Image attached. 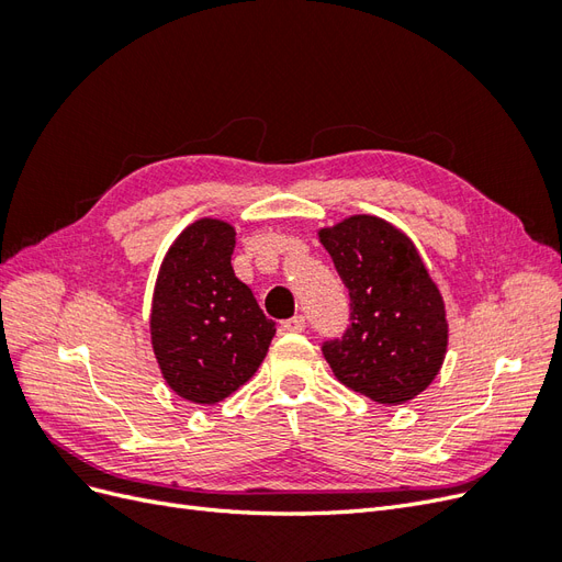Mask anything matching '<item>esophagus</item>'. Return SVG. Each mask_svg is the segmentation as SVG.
<instances>
[{
    "label": "esophagus",
    "mask_w": 562,
    "mask_h": 562,
    "mask_svg": "<svg viewBox=\"0 0 562 562\" xmlns=\"http://www.w3.org/2000/svg\"><path fill=\"white\" fill-rule=\"evenodd\" d=\"M283 330H291V333H302L304 326H307V321H304V316H293L281 323Z\"/></svg>",
    "instance_id": "1"
}]
</instances>
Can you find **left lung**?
<instances>
[{
	"mask_svg": "<svg viewBox=\"0 0 562 562\" xmlns=\"http://www.w3.org/2000/svg\"><path fill=\"white\" fill-rule=\"evenodd\" d=\"M318 239L351 300L349 328L321 347L335 378L384 405L415 398L448 349L446 304L415 244L375 215H351Z\"/></svg>",
	"mask_w": 562,
	"mask_h": 562,
	"instance_id": "8db88e82",
	"label": "left lung"
}]
</instances>
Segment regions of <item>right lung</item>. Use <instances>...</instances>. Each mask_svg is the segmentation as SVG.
<instances>
[{"label": "right lung", "mask_w": 562, "mask_h": 562, "mask_svg": "<svg viewBox=\"0 0 562 562\" xmlns=\"http://www.w3.org/2000/svg\"><path fill=\"white\" fill-rule=\"evenodd\" d=\"M236 232L201 217L168 248L151 297V347L178 396L213 405L246 384L265 361L274 321L234 277Z\"/></svg>", "instance_id": "right-lung-1"}]
</instances>
